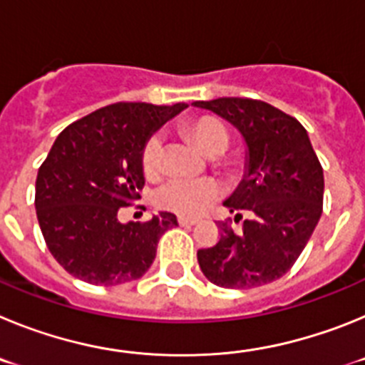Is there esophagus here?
I'll return each instance as SVG.
<instances>
[{
    "label": "esophagus",
    "mask_w": 365,
    "mask_h": 365,
    "mask_svg": "<svg viewBox=\"0 0 365 365\" xmlns=\"http://www.w3.org/2000/svg\"><path fill=\"white\" fill-rule=\"evenodd\" d=\"M177 221H179L180 227H192V225H195L199 219L197 217H188V215H179V217H177Z\"/></svg>",
    "instance_id": "esophagus-1"
}]
</instances>
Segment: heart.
<instances>
[{
  "label": "heart",
  "instance_id": "obj_1",
  "mask_svg": "<svg viewBox=\"0 0 365 365\" xmlns=\"http://www.w3.org/2000/svg\"><path fill=\"white\" fill-rule=\"evenodd\" d=\"M186 131L208 155H221L227 150L228 140H230L227 128L214 117H201L190 122L186 125ZM163 153L164 138L160 135H153L143 151V168L148 175H155L159 172L163 164ZM219 193H221V185L210 177H205V179L175 177L160 186L157 192V205L177 214H201L206 206L219 197Z\"/></svg>",
  "mask_w": 365,
  "mask_h": 365
}]
</instances>
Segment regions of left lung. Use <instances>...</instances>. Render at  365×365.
Masks as SVG:
<instances>
[{
  "label": "left lung",
  "mask_w": 365,
  "mask_h": 365,
  "mask_svg": "<svg viewBox=\"0 0 365 365\" xmlns=\"http://www.w3.org/2000/svg\"><path fill=\"white\" fill-rule=\"evenodd\" d=\"M240 131L247 146L245 175L222 202L235 219L250 212L243 232L219 222L221 237L197 252L208 282L250 289L276 282L294 265L324 205V170L302 124L278 108L250 98L195 102Z\"/></svg>",
  "instance_id": "obj_1"
}]
</instances>
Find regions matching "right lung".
<instances>
[{
    "label": "right lung",
    "mask_w": 365,
    "mask_h": 365,
    "mask_svg": "<svg viewBox=\"0 0 365 365\" xmlns=\"http://www.w3.org/2000/svg\"><path fill=\"white\" fill-rule=\"evenodd\" d=\"M188 104L118 102L67 125L36 177V215L54 259L91 285H120L151 267L160 235L177 217L120 222L118 208L144 186L143 151L151 135Z\"/></svg>",
    "instance_id": "obj_1"
}]
</instances>
